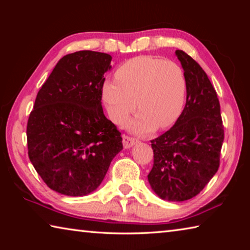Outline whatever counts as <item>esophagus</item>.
Masks as SVG:
<instances>
[{
	"label": "esophagus",
	"mask_w": 250,
	"mask_h": 250,
	"mask_svg": "<svg viewBox=\"0 0 250 250\" xmlns=\"http://www.w3.org/2000/svg\"><path fill=\"white\" fill-rule=\"evenodd\" d=\"M137 141H138L137 139L129 137V135H125V134L122 135V143H124V146L125 149H129V147L132 146Z\"/></svg>",
	"instance_id": "1"
}]
</instances>
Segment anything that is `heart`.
Wrapping results in <instances>:
<instances>
[{"label":"heart","instance_id":"b5f03b06","mask_svg":"<svg viewBox=\"0 0 250 250\" xmlns=\"http://www.w3.org/2000/svg\"><path fill=\"white\" fill-rule=\"evenodd\" d=\"M117 80H105L103 99L111 120L122 125L135 108L140 113L130 129L146 134L175 124L183 111L186 77L180 65L156 56L129 59L116 71Z\"/></svg>","mask_w":250,"mask_h":250}]
</instances>
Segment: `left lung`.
I'll return each mask as SVG.
<instances>
[{"label":"left lung","instance_id":"8db88e82","mask_svg":"<svg viewBox=\"0 0 250 250\" xmlns=\"http://www.w3.org/2000/svg\"><path fill=\"white\" fill-rule=\"evenodd\" d=\"M175 54L186 77V104L174 125L151 140L153 167L147 180L162 200L183 202L196 196L217 172L224 125L205 71L183 50Z\"/></svg>","mask_w":250,"mask_h":250}]
</instances>
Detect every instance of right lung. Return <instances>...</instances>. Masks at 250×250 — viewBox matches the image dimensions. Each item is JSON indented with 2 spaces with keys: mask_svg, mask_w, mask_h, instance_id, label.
Returning <instances> with one entry per match:
<instances>
[{
  "mask_svg": "<svg viewBox=\"0 0 250 250\" xmlns=\"http://www.w3.org/2000/svg\"><path fill=\"white\" fill-rule=\"evenodd\" d=\"M111 58L92 50L66 55L36 96L27 121L28 156L53 191L68 196L94 192L124 147L101 105Z\"/></svg>",
  "mask_w": 250,
  "mask_h": 250,
  "instance_id": "obj_1",
  "label": "right lung"
}]
</instances>
